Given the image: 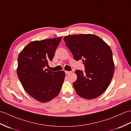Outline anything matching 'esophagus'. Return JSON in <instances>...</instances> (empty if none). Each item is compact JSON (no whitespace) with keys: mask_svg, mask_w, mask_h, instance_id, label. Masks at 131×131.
<instances>
[{"mask_svg":"<svg viewBox=\"0 0 131 131\" xmlns=\"http://www.w3.org/2000/svg\"><path fill=\"white\" fill-rule=\"evenodd\" d=\"M65 74H66V75H68V74H70V73H71V71H65Z\"/></svg>","mask_w":131,"mask_h":131,"instance_id":"obj_1","label":"esophagus"}]
</instances>
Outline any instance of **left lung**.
Here are the masks:
<instances>
[{"label": "left lung", "mask_w": 131, "mask_h": 131, "mask_svg": "<svg viewBox=\"0 0 131 131\" xmlns=\"http://www.w3.org/2000/svg\"><path fill=\"white\" fill-rule=\"evenodd\" d=\"M65 45L76 61L82 60L85 71L77 70L73 83L76 93L87 99L97 98L107 89L113 78L114 64L110 47L98 36L80 34L66 36Z\"/></svg>", "instance_id": "left-lung-1"}]
</instances>
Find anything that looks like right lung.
Returning <instances> with one entry per match:
<instances>
[{
    "label": "right lung",
    "instance_id": "1",
    "mask_svg": "<svg viewBox=\"0 0 131 131\" xmlns=\"http://www.w3.org/2000/svg\"><path fill=\"white\" fill-rule=\"evenodd\" d=\"M61 37L30 42L18 57L17 75L26 92L38 101L45 103L59 94L65 79L63 71L45 69L52 61Z\"/></svg>",
    "mask_w": 131,
    "mask_h": 131
}]
</instances>
